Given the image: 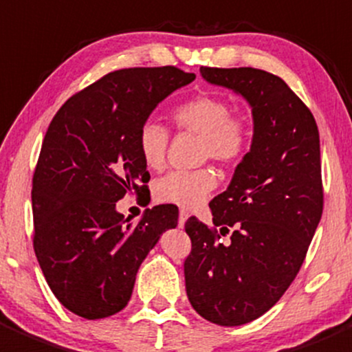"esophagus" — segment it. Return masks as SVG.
Returning <instances> with one entry per match:
<instances>
[{"label":"esophagus","mask_w":352,"mask_h":352,"mask_svg":"<svg viewBox=\"0 0 352 352\" xmlns=\"http://www.w3.org/2000/svg\"><path fill=\"white\" fill-rule=\"evenodd\" d=\"M187 217H189V214H187V211H180L179 213V227H184V223H186V220H187Z\"/></svg>","instance_id":"1"}]
</instances>
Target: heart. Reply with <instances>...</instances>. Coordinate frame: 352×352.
I'll return each mask as SVG.
<instances>
[{
  "instance_id": "obj_1",
  "label": "heart",
  "mask_w": 352,
  "mask_h": 352,
  "mask_svg": "<svg viewBox=\"0 0 352 352\" xmlns=\"http://www.w3.org/2000/svg\"><path fill=\"white\" fill-rule=\"evenodd\" d=\"M172 122L179 131L199 135V160H213L220 165H235L244 158L251 144V127L232 115V107L214 94H197L172 110ZM139 151L146 165L162 168L168 149V132L162 124L148 120L139 131ZM217 187V175L210 168L194 172H172L155 186L160 203L175 204L184 210L199 206Z\"/></svg>"
}]
</instances>
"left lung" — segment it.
<instances>
[{
    "instance_id": "8db88e82",
    "label": "left lung",
    "mask_w": 352,
    "mask_h": 352,
    "mask_svg": "<svg viewBox=\"0 0 352 352\" xmlns=\"http://www.w3.org/2000/svg\"><path fill=\"white\" fill-rule=\"evenodd\" d=\"M201 75L241 94L254 122L251 149L210 203L214 227L186 221L187 298L208 322L237 327L265 315L305 261L323 211L320 134L309 108L270 72L201 67Z\"/></svg>"
}]
</instances>
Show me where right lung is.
I'll return each mask as SVG.
<instances>
[{
	"label": "right lung",
	"mask_w": 352,
	"mask_h": 352,
	"mask_svg": "<svg viewBox=\"0 0 352 352\" xmlns=\"http://www.w3.org/2000/svg\"><path fill=\"white\" fill-rule=\"evenodd\" d=\"M194 78L177 67L122 68L74 94L51 120L32 179L34 251L68 311L100 320L124 309L141 263L177 227L173 204L146 210L132 225L117 201L146 194L139 131Z\"/></svg>",
	"instance_id": "1"
}]
</instances>
